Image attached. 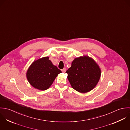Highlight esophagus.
<instances>
[{
  "instance_id": "obj_1",
  "label": "esophagus",
  "mask_w": 130,
  "mask_h": 130,
  "mask_svg": "<svg viewBox=\"0 0 130 130\" xmlns=\"http://www.w3.org/2000/svg\"><path fill=\"white\" fill-rule=\"evenodd\" d=\"M66 69L65 68H63V69H62V72H63V73H65V72H66Z\"/></svg>"
}]
</instances>
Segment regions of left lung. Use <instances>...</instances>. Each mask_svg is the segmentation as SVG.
<instances>
[{
    "mask_svg": "<svg viewBox=\"0 0 130 130\" xmlns=\"http://www.w3.org/2000/svg\"><path fill=\"white\" fill-rule=\"evenodd\" d=\"M66 73L71 86L81 93H86L93 89L101 75L98 64L88 56L75 58Z\"/></svg>",
    "mask_w": 130,
    "mask_h": 130,
    "instance_id": "1",
    "label": "left lung"
}]
</instances>
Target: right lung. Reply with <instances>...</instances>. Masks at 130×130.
Masks as SVG:
<instances>
[{
	"label": "right lung",
	"mask_w": 130,
	"mask_h": 130,
	"mask_svg": "<svg viewBox=\"0 0 130 130\" xmlns=\"http://www.w3.org/2000/svg\"><path fill=\"white\" fill-rule=\"evenodd\" d=\"M61 71L53 65L49 57H44L34 61L28 69L27 79L35 88L41 90L47 89L52 85Z\"/></svg>",
	"instance_id": "right-lung-1"
}]
</instances>
